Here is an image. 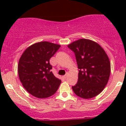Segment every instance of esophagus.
Wrapping results in <instances>:
<instances>
[{"instance_id":"esophagus-1","label":"esophagus","mask_w":126,"mask_h":126,"mask_svg":"<svg viewBox=\"0 0 126 126\" xmlns=\"http://www.w3.org/2000/svg\"><path fill=\"white\" fill-rule=\"evenodd\" d=\"M68 73H66V74L64 75V76H63V77H64V79H66L68 77Z\"/></svg>"}]
</instances>
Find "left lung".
Instances as JSON below:
<instances>
[{"label": "left lung", "instance_id": "1", "mask_svg": "<svg viewBox=\"0 0 126 126\" xmlns=\"http://www.w3.org/2000/svg\"><path fill=\"white\" fill-rule=\"evenodd\" d=\"M68 47L74 52L79 71L77 83L72 88L83 99H90L101 93L107 84L110 62L105 50L96 42L80 39Z\"/></svg>", "mask_w": 126, "mask_h": 126}]
</instances>
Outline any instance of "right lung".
I'll use <instances>...</instances> for the list:
<instances>
[{
    "mask_svg": "<svg viewBox=\"0 0 126 126\" xmlns=\"http://www.w3.org/2000/svg\"><path fill=\"white\" fill-rule=\"evenodd\" d=\"M60 47L47 41L35 43L25 49L19 61L18 74L24 88L38 98H46L55 93L61 80L51 71L50 58Z\"/></svg>",
    "mask_w": 126,
    "mask_h": 126,
    "instance_id": "obj_1",
    "label": "right lung"
}]
</instances>
